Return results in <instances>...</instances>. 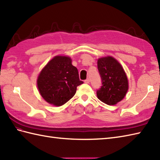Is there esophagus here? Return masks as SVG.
<instances>
[{
    "label": "esophagus",
    "instance_id": "1",
    "mask_svg": "<svg viewBox=\"0 0 160 160\" xmlns=\"http://www.w3.org/2000/svg\"><path fill=\"white\" fill-rule=\"evenodd\" d=\"M89 82H90V80L89 79V78H87V80H84V83H86V84H89Z\"/></svg>",
    "mask_w": 160,
    "mask_h": 160
}]
</instances>
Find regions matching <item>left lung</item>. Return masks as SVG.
<instances>
[{
	"instance_id": "1",
	"label": "left lung",
	"mask_w": 160,
	"mask_h": 160,
	"mask_svg": "<svg viewBox=\"0 0 160 160\" xmlns=\"http://www.w3.org/2000/svg\"><path fill=\"white\" fill-rule=\"evenodd\" d=\"M98 68L102 86L97 91V97L108 105H115L122 101L128 90V80L122 64L113 56L98 59Z\"/></svg>"
}]
</instances>
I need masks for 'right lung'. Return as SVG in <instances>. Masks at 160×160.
Returning a JSON list of instances; mask_svg holds the SVG:
<instances>
[{"mask_svg":"<svg viewBox=\"0 0 160 160\" xmlns=\"http://www.w3.org/2000/svg\"><path fill=\"white\" fill-rule=\"evenodd\" d=\"M36 82L40 96L56 107L67 102L76 94L77 87L83 84L72 59L67 56H56L49 60L40 71Z\"/></svg>","mask_w":160,"mask_h":160,"instance_id":"add662e5","label":"right lung"}]
</instances>
